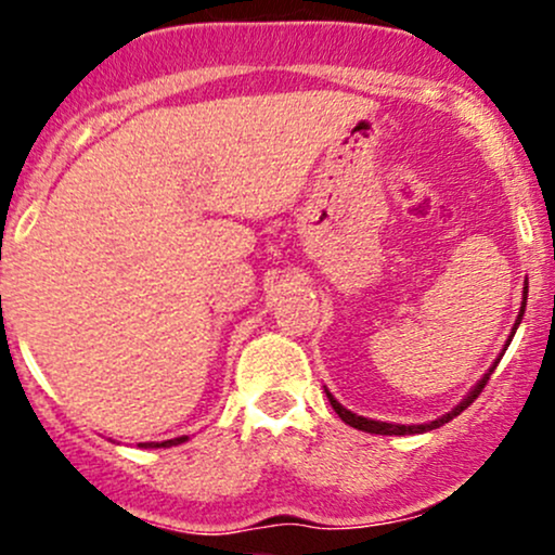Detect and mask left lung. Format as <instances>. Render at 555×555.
I'll list each match as a JSON object with an SVG mask.
<instances>
[{"label": "left lung", "mask_w": 555, "mask_h": 555, "mask_svg": "<svg viewBox=\"0 0 555 555\" xmlns=\"http://www.w3.org/2000/svg\"><path fill=\"white\" fill-rule=\"evenodd\" d=\"M525 295H527V286H525ZM521 315H525V305H521L519 321H521ZM519 321L514 323V331H517ZM514 331H512V336H514ZM512 336H508V341H512ZM506 347H508V344H506ZM503 352H506V349H503ZM493 367H495V365H493ZM493 367H490V373H493ZM490 373H486V378H482L480 384H477V386L473 388V391H469V397L464 399V401H460V404H456L454 410L449 412V415H443L441 420H433V423H428V425H391V423H378V420H367V417L354 415V412L344 410V406L339 404V401H336L334 397H331L328 391H326V397H328V401H331V406H334L336 415H339L347 425H352V428L365 430V433H375V436H412V433H425V430H433V428H441L443 423H449V420H454L456 415H460V412L467 410V406L473 404V401L482 393V388H486L488 378H490Z\"/></svg>", "instance_id": "8db88e82"}]
</instances>
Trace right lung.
Wrapping results in <instances>:
<instances>
[{"instance_id": "obj_1", "label": "right lung", "mask_w": 555, "mask_h": 555, "mask_svg": "<svg viewBox=\"0 0 555 555\" xmlns=\"http://www.w3.org/2000/svg\"><path fill=\"white\" fill-rule=\"evenodd\" d=\"M184 438H175V441H164V443H145V446H177V443H182Z\"/></svg>"}]
</instances>
